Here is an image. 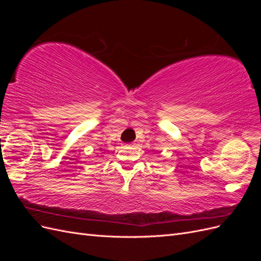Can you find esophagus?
I'll use <instances>...</instances> for the list:
<instances>
[{
  "label": "esophagus",
  "instance_id": "esophagus-1",
  "mask_svg": "<svg viewBox=\"0 0 261 261\" xmlns=\"http://www.w3.org/2000/svg\"><path fill=\"white\" fill-rule=\"evenodd\" d=\"M127 146H133V144H128V145H127Z\"/></svg>",
  "mask_w": 261,
  "mask_h": 261
}]
</instances>
